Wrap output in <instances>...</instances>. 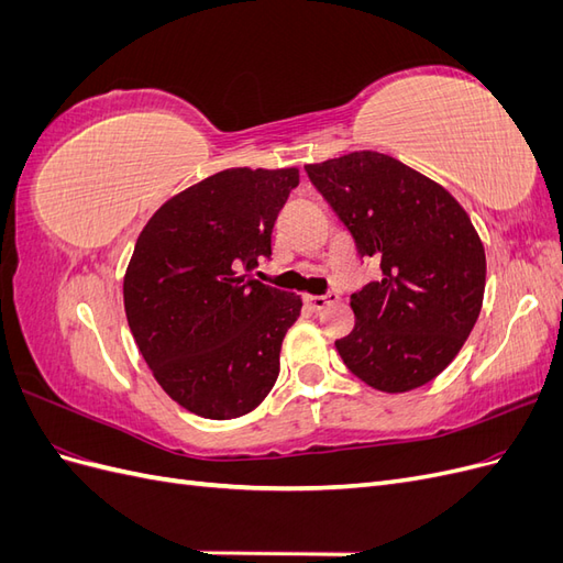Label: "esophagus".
<instances>
[{
    "instance_id": "1",
    "label": "esophagus",
    "mask_w": 563,
    "mask_h": 563,
    "mask_svg": "<svg viewBox=\"0 0 563 563\" xmlns=\"http://www.w3.org/2000/svg\"><path fill=\"white\" fill-rule=\"evenodd\" d=\"M338 294H327V296H305V302H308V308H312L314 312H321V310H327L329 305H333V302H338Z\"/></svg>"
}]
</instances>
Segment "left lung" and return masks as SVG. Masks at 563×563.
Returning a JSON list of instances; mask_svg holds the SVG:
<instances>
[{
	"label": "left lung",
	"mask_w": 563,
	"mask_h": 563,
	"mask_svg": "<svg viewBox=\"0 0 563 563\" xmlns=\"http://www.w3.org/2000/svg\"><path fill=\"white\" fill-rule=\"evenodd\" d=\"M362 258L383 277L352 294L354 331L335 340L345 366L380 391L434 380L482 312L486 253L465 209L441 187L380 152L305 166Z\"/></svg>",
	"instance_id": "left-lung-1"
}]
</instances>
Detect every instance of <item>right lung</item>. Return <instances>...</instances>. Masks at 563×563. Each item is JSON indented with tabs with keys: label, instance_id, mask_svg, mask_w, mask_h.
<instances>
[{
	"label": "right lung",
	"instance_id": "add662e5",
	"mask_svg": "<svg viewBox=\"0 0 563 563\" xmlns=\"http://www.w3.org/2000/svg\"><path fill=\"white\" fill-rule=\"evenodd\" d=\"M298 180V168H228L168 199L135 242L129 329L162 389L195 416H246L277 383L302 300L251 269L272 255V228Z\"/></svg>",
	"mask_w": 563,
	"mask_h": 563
}]
</instances>
